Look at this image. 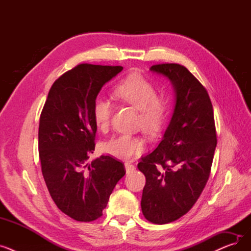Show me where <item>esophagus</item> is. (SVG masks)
I'll return each mask as SVG.
<instances>
[{
  "label": "esophagus",
  "mask_w": 251,
  "mask_h": 251,
  "mask_svg": "<svg viewBox=\"0 0 251 251\" xmlns=\"http://www.w3.org/2000/svg\"><path fill=\"white\" fill-rule=\"evenodd\" d=\"M125 169H126V173L130 174V173H132L133 171L135 170V167L132 164H130V163H125Z\"/></svg>",
  "instance_id": "1"
}]
</instances>
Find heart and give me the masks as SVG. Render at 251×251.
<instances>
[{
	"label": "heart",
	"instance_id": "heart-1",
	"mask_svg": "<svg viewBox=\"0 0 251 251\" xmlns=\"http://www.w3.org/2000/svg\"><path fill=\"white\" fill-rule=\"evenodd\" d=\"M114 96L135 110L139 111V126L148 134H156L162 130L168 116V101L156 96L154 85L147 77L132 73L119 82ZM112 107L108 100L97 98L92 103V118L100 130L108 127ZM143 141L127 134L118 135L103 144V151L118 159L130 160L141 152Z\"/></svg>",
	"mask_w": 251,
	"mask_h": 251
}]
</instances>
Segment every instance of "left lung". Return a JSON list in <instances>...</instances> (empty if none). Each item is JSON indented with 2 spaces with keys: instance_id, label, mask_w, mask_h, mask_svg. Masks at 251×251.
<instances>
[{
  "instance_id": "left-lung-1",
  "label": "left lung",
  "mask_w": 251,
  "mask_h": 251,
  "mask_svg": "<svg viewBox=\"0 0 251 251\" xmlns=\"http://www.w3.org/2000/svg\"><path fill=\"white\" fill-rule=\"evenodd\" d=\"M151 71L172 82L176 102L157 148L141 156L146 176L141 210L148 221L163 225L188 213L208 180L217 133L213 104L203 85L179 64H159Z\"/></svg>"
}]
</instances>
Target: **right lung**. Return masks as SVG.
I'll use <instances>...</instances> for the list:
<instances>
[{
  "label": "right lung",
  "mask_w": 251,
  "mask_h": 251,
  "mask_svg": "<svg viewBox=\"0 0 251 251\" xmlns=\"http://www.w3.org/2000/svg\"><path fill=\"white\" fill-rule=\"evenodd\" d=\"M121 66L79 64L51 85L39 119L38 153L48 190L64 214L78 222L102 216L126 173L110 155L88 162L96 148L92 103Z\"/></svg>",
  "instance_id": "right-lung-1"
}]
</instances>
